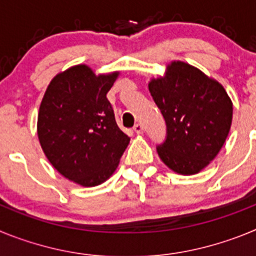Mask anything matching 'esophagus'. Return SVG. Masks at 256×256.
Here are the masks:
<instances>
[{
	"label": "esophagus",
	"mask_w": 256,
	"mask_h": 256,
	"mask_svg": "<svg viewBox=\"0 0 256 256\" xmlns=\"http://www.w3.org/2000/svg\"><path fill=\"white\" fill-rule=\"evenodd\" d=\"M133 130H134V132L137 133V134H142L144 133V126H142V124H136L134 126H133Z\"/></svg>",
	"instance_id": "34e87169"
}]
</instances>
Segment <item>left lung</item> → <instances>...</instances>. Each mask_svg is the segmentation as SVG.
I'll use <instances>...</instances> for the list:
<instances>
[{
	"label": "left lung",
	"instance_id": "1",
	"mask_svg": "<svg viewBox=\"0 0 256 256\" xmlns=\"http://www.w3.org/2000/svg\"><path fill=\"white\" fill-rule=\"evenodd\" d=\"M148 91L166 123L158 154L169 169L192 176L208 166L223 148L234 105L224 87L198 68L172 61L164 76L152 78Z\"/></svg>",
	"mask_w": 256,
	"mask_h": 256
}]
</instances>
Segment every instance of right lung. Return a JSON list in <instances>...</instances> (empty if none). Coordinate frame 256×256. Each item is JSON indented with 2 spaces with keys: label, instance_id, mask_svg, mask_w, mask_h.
I'll use <instances>...</instances> for the list:
<instances>
[{
  "label": "right lung",
  "instance_id": "right-lung-1",
  "mask_svg": "<svg viewBox=\"0 0 256 256\" xmlns=\"http://www.w3.org/2000/svg\"><path fill=\"white\" fill-rule=\"evenodd\" d=\"M118 76L76 65L54 76L40 102V148L61 176L83 187L108 180L130 144L106 97Z\"/></svg>",
  "mask_w": 256,
  "mask_h": 256
}]
</instances>
